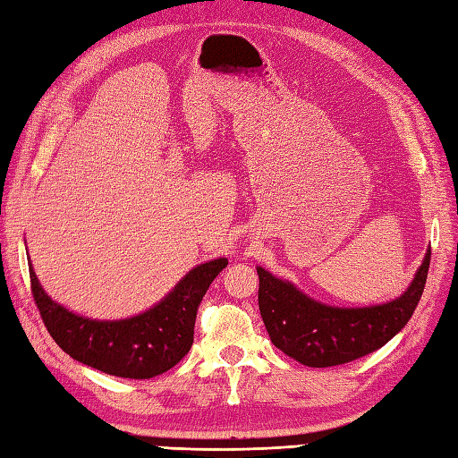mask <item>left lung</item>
<instances>
[{"label":"left lung","mask_w":458,"mask_h":458,"mask_svg":"<svg viewBox=\"0 0 458 458\" xmlns=\"http://www.w3.org/2000/svg\"><path fill=\"white\" fill-rule=\"evenodd\" d=\"M431 250L403 295L384 305L343 309L307 297L258 267V303L271 343L297 362L328 368L352 362L392 340L411 318L429 274Z\"/></svg>","instance_id":"8db88e82"}]
</instances>
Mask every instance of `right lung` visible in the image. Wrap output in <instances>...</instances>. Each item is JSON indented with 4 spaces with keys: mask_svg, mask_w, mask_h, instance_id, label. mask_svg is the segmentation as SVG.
Instances as JSON below:
<instances>
[{
    "mask_svg": "<svg viewBox=\"0 0 458 458\" xmlns=\"http://www.w3.org/2000/svg\"><path fill=\"white\" fill-rule=\"evenodd\" d=\"M226 266V258L197 266L157 305L120 320L74 315L45 293L31 266L29 277L48 335L68 356L104 374L149 379L167 372L189 352L200 301Z\"/></svg>",
    "mask_w": 458,
    "mask_h": 458,
    "instance_id": "obj_1",
    "label": "right lung"
}]
</instances>
